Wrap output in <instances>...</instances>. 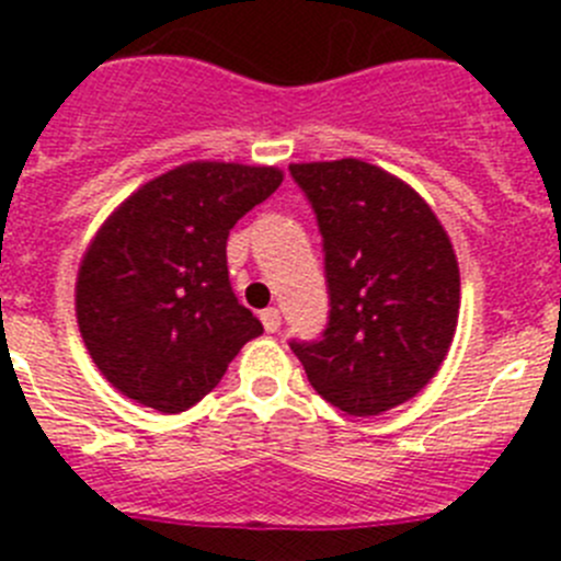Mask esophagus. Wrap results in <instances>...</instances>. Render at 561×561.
Instances as JSON below:
<instances>
[{
  "instance_id": "esophagus-1",
  "label": "esophagus",
  "mask_w": 561,
  "mask_h": 561,
  "mask_svg": "<svg viewBox=\"0 0 561 561\" xmlns=\"http://www.w3.org/2000/svg\"><path fill=\"white\" fill-rule=\"evenodd\" d=\"M261 323H264V329L270 331V334H275V331L280 329V311L264 309V311H261Z\"/></svg>"
}]
</instances>
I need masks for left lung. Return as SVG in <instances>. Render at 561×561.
<instances>
[{"instance_id": "8db88e82", "label": "left lung", "mask_w": 561, "mask_h": 561, "mask_svg": "<svg viewBox=\"0 0 561 561\" xmlns=\"http://www.w3.org/2000/svg\"><path fill=\"white\" fill-rule=\"evenodd\" d=\"M323 232L329 325L289 342L311 388L342 413L379 415L427 388L458 329L453 241L419 193L348 157L295 162Z\"/></svg>"}]
</instances>
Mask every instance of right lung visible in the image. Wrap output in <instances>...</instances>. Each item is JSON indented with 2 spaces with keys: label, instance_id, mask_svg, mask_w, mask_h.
<instances>
[{
  "label": "right lung",
  "instance_id": "1",
  "mask_svg": "<svg viewBox=\"0 0 561 561\" xmlns=\"http://www.w3.org/2000/svg\"><path fill=\"white\" fill-rule=\"evenodd\" d=\"M284 182L272 165L185 162L146 182L89 241L76 280L83 345L114 390L182 413L264 325L238 304L227 236Z\"/></svg>",
  "mask_w": 561,
  "mask_h": 561
}]
</instances>
